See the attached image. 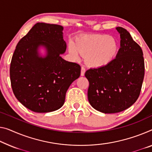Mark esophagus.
I'll return each mask as SVG.
<instances>
[{"label": "esophagus", "instance_id": "34e87169", "mask_svg": "<svg viewBox=\"0 0 152 152\" xmlns=\"http://www.w3.org/2000/svg\"><path fill=\"white\" fill-rule=\"evenodd\" d=\"M85 72H86V69L85 67L83 66H81V76H83L84 74H85Z\"/></svg>", "mask_w": 152, "mask_h": 152}]
</instances>
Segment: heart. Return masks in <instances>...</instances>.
<instances>
[{
    "instance_id": "obj_1",
    "label": "heart",
    "mask_w": 152,
    "mask_h": 152,
    "mask_svg": "<svg viewBox=\"0 0 152 152\" xmlns=\"http://www.w3.org/2000/svg\"><path fill=\"white\" fill-rule=\"evenodd\" d=\"M69 50L75 59L88 57L89 64L94 66H103L110 62L118 52L115 39L107 34H95L79 39L77 44L71 41Z\"/></svg>"
}]
</instances>
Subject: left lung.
Segmentation results:
<instances>
[{"instance_id":"1","label":"left lung","mask_w":152,"mask_h":152,"mask_svg":"<svg viewBox=\"0 0 152 152\" xmlns=\"http://www.w3.org/2000/svg\"><path fill=\"white\" fill-rule=\"evenodd\" d=\"M116 29L120 36V48L115 58L104 66L86 71L89 81L88 98L96 110L115 113L128 109L141 92L145 74L143 51L129 32Z\"/></svg>"}]
</instances>
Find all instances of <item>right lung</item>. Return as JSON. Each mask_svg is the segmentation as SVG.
I'll list each match as a JSON object with an SVG mask.
<instances>
[{
	"label": "right lung",
	"instance_id": "add662e5",
	"mask_svg": "<svg viewBox=\"0 0 152 152\" xmlns=\"http://www.w3.org/2000/svg\"><path fill=\"white\" fill-rule=\"evenodd\" d=\"M63 27L37 23L16 45L10 65L13 94L23 105L37 113L58 110L64 103L71 84L80 76L79 64L66 61ZM45 46L48 54L39 57L37 50Z\"/></svg>",
	"mask_w": 152,
	"mask_h": 152
}]
</instances>
